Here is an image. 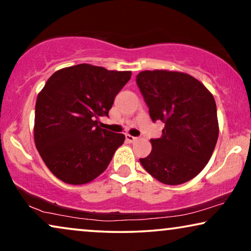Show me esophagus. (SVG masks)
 I'll return each mask as SVG.
<instances>
[{
    "label": "esophagus",
    "mask_w": 251,
    "mask_h": 251,
    "mask_svg": "<svg viewBox=\"0 0 251 251\" xmlns=\"http://www.w3.org/2000/svg\"><path fill=\"white\" fill-rule=\"evenodd\" d=\"M126 140H128L129 143H135V142H137V140H138V138H137V137H133L131 135H126Z\"/></svg>",
    "instance_id": "1"
}]
</instances>
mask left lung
I'll list each match as a JSON object with an SVG mask.
<instances>
[{
	"label": "left lung",
	"instance_id": "obj_1",
	"mask_svg": "<svg viewBox=\"0 0 251 251\" xmlns=\"http://www.w3.org/2000/svg\"><path fill=\"white\" fill-rule=\"evenodd\" d=\"M136 81L151 119L164 123L162 136L151 139L152 151L139 159L140 163L161 183H186L201 173L217 143L214 96L200 81L181 72L144 71Z\"/></svg>",
	"mask_w": 251,
	"mask_h": 251
}]
</instances>
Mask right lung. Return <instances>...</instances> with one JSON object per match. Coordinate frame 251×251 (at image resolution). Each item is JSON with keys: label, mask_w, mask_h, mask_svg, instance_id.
Instances as JSON below:
<instances>
[{"label": "right lung", "mask_w": 251, "mask_h": 251, "mask_svg": "<svg viewBox=\"0 0 251 251\" xmlns=\"http://www.w3.org/2000/svg\"><path fill=\"white\" fill-rule=\"evenodd\" d=\"M130 71L80 64L54 72L35 105L34 140L41 157L66 184L90 183L104 173L126 137L98 126L108 116Z\"/></svg>", "instance_id": "obj_1"}]
</instances>
